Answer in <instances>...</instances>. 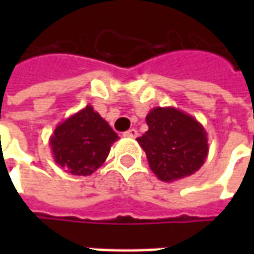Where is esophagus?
Returning a JSON list of instances; mask_svg holds the SVG:
<instances>
[{
  "label": "esophagus",
  "mask_w": 254,
  "mask_h": 254,
  "mask_svg": "<svg viewBox=\"0 0 254 254\" xmlns=\"http://www.w3.org/2000/svg\"><path fill=\"white\" fill-rule=\"evenodd\" d=\"M123 135H124V137H131V138H135V137L138 135V131H137L135 128H130L128 131H126Z\"/></svg>",
  "instance_id": "obj_1"
}]
</instances>
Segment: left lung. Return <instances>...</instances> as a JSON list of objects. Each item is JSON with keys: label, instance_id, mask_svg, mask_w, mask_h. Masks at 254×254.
I'll return each mask as SVG.
<instances>
[{"label": "left lung", "instance_id": "obj_1", "mask_svg": "<svg viewBox=\"0 0 254 254\" xmlns=\"http://www.w3.org/2000/svg\"><path fill=\"white\" fill-rule=\"evenodd\" d=\"M148 130L137 138L158 180L172 182L195 174L209 151L208 134L196 119L175 107H154Z\"/></svg>", "mask_w": 254, "mask_h": 254}]
</instances>
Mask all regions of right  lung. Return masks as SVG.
Masks as SVG:
<instances>
[{
    "label": "right lung",
    "instance_id": "add662e5",
    "mask_svg": "<svg viewBox=\"0 0 254 254\" xmlns=\"http://www.w3.org/2000/svg\"><path fill=\"white\" fill-rule=\"evenodd\" d=\"M117 140L110 124L89 104L59 123L49 144L62 170L72 175H90L102 167Z\"/></svg>",
    "mask_w": 254,
    "mask_h": 254
}]
</instances>
